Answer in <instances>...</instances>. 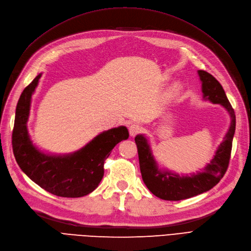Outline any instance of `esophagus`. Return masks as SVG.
<instances>
[{
	"label": "esophagus",
	"mask_w": 251,
	"mask_h": 251,
	"mask_svg": "<svg viewBox=\"0 0 251 251\" xmlns=\"http://www.w3.org/2000/svg\"><path fill=\"white\" fill-rule=\"evenodd\" d=\"M128 131H130V135L134 137V136L139 134L142 131V127L137 124H134L130 127H128Z\"/></svg>",
	"instance_id": "1"
}]
</instances>
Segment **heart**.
<instances>
[{
    "instance_id": "b5f03b06",
    "label": "heart",
    "mask_w": 251,
    "mask_h": 251,
    "mask_svg": "<svg viewBox=\"0 0 251 251\" xmlns=\"http://www.w3.org/2000/svg\"><path fill=\"white\" fill-rule=\"evenodd\" d=\"M180 91H181V86L179 85V83H175V85L170 90V95L172 97L177 96L180 93Z\"/></svg>"
}]
</instances>
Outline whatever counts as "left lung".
<instances>
[{"mask_svg": "<svg viewBox=\"0 0 251 251\" xmlns=\"http://www.w3.org/2000/svg\"><path fill=\"white\" fill-rule=\"evenodd\" d=\"M198 74L202 81L203 98L212 103H220L228 111L231 120L230 126L210 163L205 166L202 172L191 176H179L177 174L159 170L147 138L143 135L136 136L135 142L138 150L142 180L150 192L162 200H184L209 191L223 178L229 164L235 131L234 111L227 100L221 83L206 71L199 70Z\"/></svg>", "mask_w": 251, "mask_h": 251, "instance_id": "left-lung-1", "label": "left lung"}]
</instances>
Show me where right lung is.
Returning a JSON list of instances; mask_svg holds the SVG:
<instances>
[{
  "label": "right lung",
  "mask_w": 251,
  "mask_h": 251,
  "mask_svg": "<svg viewBox=\"0 0 251 251\" xmlns=\"http://www.w3.org/2000/svg\"><path fill=\"white\" fill-rule=\"evenodd\" d=\"M42 74L29 83L20 96L12 131V150L16 160L33 182L55 196L78 198L92 193L103 177V163L117 143L128 138L126 126L102 132L73 154L47 155L30 140L27 121L31 96Z\"/></svg>",
  "instance_id": "right-lung-1"
}]
</instances>
